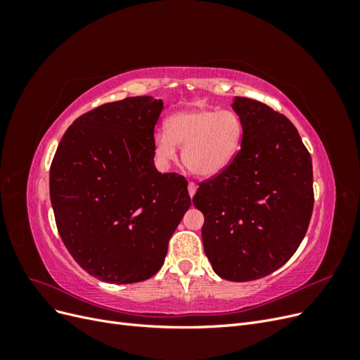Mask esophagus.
<instances>
[{"label": "esophagus", "instance_id": "esophagus-1", "mask_svg": "<svg viewBox=\"0 0 360 360\" xmlns=\"http://www.w3.org/2000/svg\"><path fill=\"white\" fill-rule=\"evenodd\" d=\"M188 191H189V195H191V197H193L195 192H197V184H195L193 181H189V184H188Z\"/></svg>", "mask_w": 360, "mask_h": 360}]
</instances>
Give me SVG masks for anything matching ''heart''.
Wrapping results in <instances>:
<instances>
[{"instance_id": "heart-1", "label": "heart", "mask_w": 360, "mask_h": 360, "mask_svg": "<svg viewBox=\"0 0 360 360\" xmlns=\"http://www.w3.org/2000/svg\"><path fill=\"white\" fill-rule=\"evenodd\" d=\"M243 139L242 120L230 110L192 108L172 114L167 130L155 135V155L162 163L176 158L181 146V162L201 179L222 172L238 153Z\"/></svg>"}]
</instances>
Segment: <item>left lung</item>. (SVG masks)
<instances>
[{
    "label": "left lung",
    "mask_w": 360,
    "mask_h": 360,
    "mask_svg": "<svg viewBox=\"0 0 360 360\" xmlns=\"http://www.w3.org/2000/svg\"><path fill=\"white\" fill-rule=\"evenodd\" d=\"M243 124L233 162L202 181L204 252L216 275L246 282L284 266L307 234L314 207L312 160L297 129L270 106L234 97Z\"/></svg>",
    "instance_id": "1"
}]
</instances>
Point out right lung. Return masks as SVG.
Masks as SVG:
<instances>
[{"instance_id": "1", "label": "right lung", "mask_w": 360, "mask_h": 360, "mask_svg": "<svg viewBox=\"0 0 360 360\" xmlns=\"http://www.w3.org/2000/svg\"><path fill=\"white\" fill-rule=\"evenodd\" d=\"M151 96L105 103L66 130L49 171L58 233L86 274L134 284L156 275L191 207L188 181L155 167Z\"/></svg>"}]
</instances>
